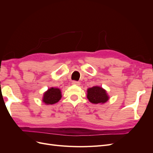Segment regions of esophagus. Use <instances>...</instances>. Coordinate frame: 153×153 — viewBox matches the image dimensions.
<instances>
[{"label":"esophagus","mask_w":153,"mask_h":153,"mask_svg":"<svg viewBox=\"0 0 153 153\" xmlns=\"http://www.w3.org/2000/svg\"><path fill=\"white\" fill-rule=\"evenodd\" d=\"M72 84H73V85H79L80 84V82H78V81L73 80V81L72 82Z\"/></svg>","instance_id":"34e87169"}]
</instances>
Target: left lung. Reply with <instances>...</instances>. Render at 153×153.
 I'll return each instance as SVG.
<instances>
[{
    "label": "left lung",
    "instance_id": "8db88e82",
    "mask_svg": "<svg viewBox=\"0 0 153 153\" xmlns=\"http://www.w3.org/2000/svg\"><path fill=\"white\" fill-rule=\"evenodd\" d=\"M87 97L90 102L94 104L104 103L108 100L106 91L98 86L88 89Z\"/></svg>",
    "mask_w": 153,
    "mask_h": 153
}]
</instances>
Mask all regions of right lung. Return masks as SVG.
I'll list each match as a JSON object with an SVG mask.
<instances>
[{
  "instance_id": "add662e5",
  "label": "right lung",
  "mask_w": 153,
  "mask_h": 153,
  "mask_svg": "<svg viewBox=\"0 0 153 153\" xmlns=\"http://www.w3.org/2000/svg\"><path fill=\"white\" fill-rule=\"evenodd\" d=\"M61 92L58 88L52 87L44 94L43 101L47 105L57 103L61 98Z\"/></svg>"
}]
</instances>
